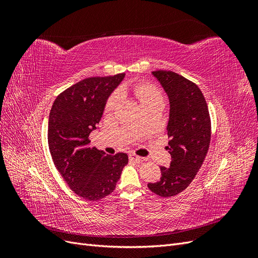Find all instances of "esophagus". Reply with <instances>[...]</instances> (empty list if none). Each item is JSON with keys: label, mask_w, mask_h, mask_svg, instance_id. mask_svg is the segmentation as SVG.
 Masks as SVG:
<instances>
[{"label": "esophagus", "mask_w": 258, "mask_h": 258, "mask_svg": "<svg viewBox=\"0 0 258 258\" xmlns=\"http://www.w3.org/2000/svg\"><path fill=\"white\" fill-rule=\"evenodd\" d=\"M129 158H130L131 160L136 161V162H141V161H144V158L140 157V156H137V155H136V154H134V153L129 154Z\"/></svg>", "instance_id": "34e87169"}]
</instances>
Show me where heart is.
Instances as JSON below:
<instances>
[{"mask_svg":"<svg viewBox=\"0 0 258 258\" xmlns=\"http://www.w3.org/2000/svg\"><path fill=\"white\" fill-rule=\"evenodd\" d=\"M135 95L142 105L151 102V101L156 99H162L161 93L158 91V89L148 84H141V85L136 86ZM119 100H120V93L119 92L113 93V95L110 97V99L107 100L106 105H105V111L112 112L117 106V104H118Z\"/></svg>","mask_w":258,"mask_h":258,"instance_id":"b5f03b06","label":"heart"}]
</instances>
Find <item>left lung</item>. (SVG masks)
Wrapping results in <instances>:
<instances>
[{"label":"left lung","mask_w":258,"mask_h":258,"mask_svg":"<svg viewBox=\"0 0 258 258\" xmlns=\"http://www.w3.org/2000/svg\"><path fill=\"white\" fill-rule=\"evenodd\" d=\"M170 103L166 150L170 167H160L158 182L148 183L160 197H172L186 189L207 156L211 140V119L206 99L196 84L172 71H154Z\"/></svg>","instance_id":"obj_1"}]
</instances>
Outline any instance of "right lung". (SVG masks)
Returning <instances> with one entry per match:
<instances>
[{
	"label": "right lung",
	"instance_id": "right-lung-1",
	"mask_svg": "<svg viewBox=\"0 0 258 258\" xmlns=\"http://www.w3.org/2000/svg\"><path fill=\"white\" fill-rule=\"evenodd\" d=\"M124 73L89 77L66 89L54 100L48 119V146L54 166L76 195L95 201L113 192L128 155H106L89 147L106 101Z\"/></svg>",
	"mask_w": 258,
	"mask_h": 258
}]
</instances>
